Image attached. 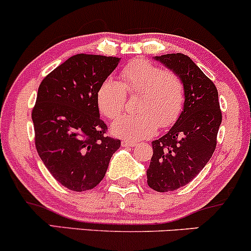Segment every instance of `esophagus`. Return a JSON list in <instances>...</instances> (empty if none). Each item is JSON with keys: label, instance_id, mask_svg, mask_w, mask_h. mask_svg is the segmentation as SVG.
<instances>
[{"label": "esophagus", "instance_id": "1", "mask_svg": "<svg viewBox=\"0 0 251 251\" xmlns=\"http://www.w3.org/2000/svg\"><path fill=\"white\" fill-rule=\"evenodd\" d=\"M136 145H137V142L131 141V140H128V139L122 140V146L123 147H134V146H136Z\"/></svg>", "mask_w": 251, "mask_h": 251}]
</instances>
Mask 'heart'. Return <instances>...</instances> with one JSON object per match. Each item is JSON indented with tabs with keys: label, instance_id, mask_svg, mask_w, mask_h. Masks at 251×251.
<instances>
[{
	"label": "heart",
	"instance_id": "b5f03b06",
	"mask_svg": "<svg viewBox=\"0 0 251 251\" xmlns=\"http://www.w3.org/2000/svg\"><path fill=\"white\" fill-rule=\"evenodd\" d=\"M126 93H139V112L123 115L112 123L115 135L128 140L152 136L178 120L185 101V86L176 72L161 69L152 62L134 60L121 72V80L106 77L97 91V104L105 117L116 118L125 109Z\"/></svg>",
	"mask_w": 251,
	"mask_h": 251
}]
</instances>
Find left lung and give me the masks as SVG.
<instances>
[{"instance_id":"1","label":"left lung","mask_w":251,"mask_h":251,"mask_svg":"<svg viewBox=\"0 0 251 251\" xmlns=\"http://www.w3.org/2000/svg\"><path fill=\"white\" fill-rule=\"evenodd\" d=\"M182 77L185 86L183 111L174 126L152 142L147 183L159 193L187 185L206 166L217 147L222 123L218 91L203 72L183 53L155 56Z\"/></svg>"}]
</instances>
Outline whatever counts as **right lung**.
<instances>
[{"label": "right lung", "instance_id": "obj_1", "mask_svg": "<svg viewBox=\"0 0 251 251\" xmlns=\"http://www.w3.org/2000/svg\"><path fill=\"white\" fill-rule=\"evenodd\" d=\"M120 58L77 53L40 82L32 110L34 144L40 159L63 187L93 189L104 178L121 140L106 135L97 91Z\"/></svg>", "mask_w": 251, "mask_h": 251}]
</instances>
